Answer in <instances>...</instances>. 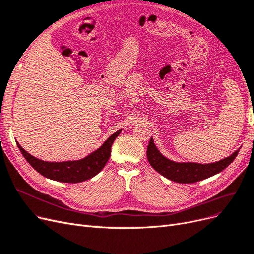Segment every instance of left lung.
I'll return each instance as SVG.
<instances>
[{"instance_id": "8db88e82", "label": "left lung", "mask_w": 254, "mask_h": 254, "mask_svg": "<svg viewBox=\"0 0 254 254\" xmlns=\"http://www.w3.org/2000/svg\"><path fill=\"white\" fill-rule=\"evenodd\" d=\"M239 152L240 149L232 153L229 157L216 162L204 163V165L197 162H177L163 156L155 145L153 138H151L148 150H146V157L152 168L170 181L179 184H193L225 170L235 159Z\"/></svg>"}]
</instances>
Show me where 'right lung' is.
Returning a JSON list of instances; mask_svg holds the SVG:
<instances>
[{
	"label": "right lung",
	"instance_id": "add662e5",
	"mask_svg": "<svg viewBox=\"0 0 254 254\" xmlns=\"http://www.w3.org/2000/svg\"><path fill=\"white\" fill-rule=\"evenodd\" d=\"M121 133V129L111 135L100 148L79 160L68 161H45L32 156L24 150L17 141L18 148L24 158L41 175L52 181L61 183H82L96 176L104 168L111 156V148L114 140Z\"/></svg>",
	"mask_w": 254,
	"mask_h": 254
}]
</instances>
